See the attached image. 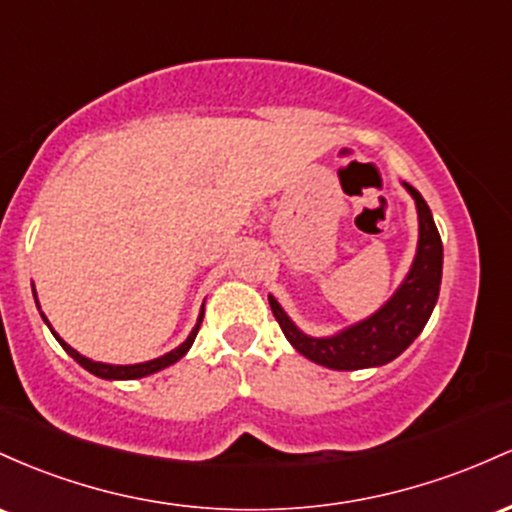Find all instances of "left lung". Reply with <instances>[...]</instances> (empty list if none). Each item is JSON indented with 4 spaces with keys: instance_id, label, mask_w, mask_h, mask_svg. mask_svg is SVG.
I'll use <instances>...</instances> for the list:
<instances>
[{
    "instance_id": "8db88e82",
    "label": "left lung",
    "mask_w": 512,
    "mask_h": 512,
    "mask_svg": "<svg viewBox=\"0 0 512 512\" xmlns=\"http://www.w3.org/2000/svg\"><path fill=\"white\" fill-rule=\"evenodd\" d=\"M401 186L409 191L418 212L416 256L394 295L375 314L331 336H309L287 317L280 302L268 295L273 317L278 319L290 346L312 363L329 370H365V367L387 365L399 358L428 324L440 295L442 241L423 195L409 183L401 181Z\"/></svg>"
}]
</instances>
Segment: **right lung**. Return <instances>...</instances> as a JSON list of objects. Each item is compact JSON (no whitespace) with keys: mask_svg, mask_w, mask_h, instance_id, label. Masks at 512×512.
<instances>
[{"mask_svg":"<svg viewBox=\"0 0 512 512\" xmlns=\"http://www.w3.org/2000/svg\"><path fill=\"white\" fill-rule=\"evenodd\" d=\"M33 297H36V304H38L36 287H33ZM38 309H40V304H38ZM203 314H205V302H203V307H200L198 321H195L193 331L188 333V338H186V341L181 343V346H176L174 350H169V353L159 355V358H154V360H147V363H135V365H111V363H99V360H91V358H86V355L79 353V350H74V348L70 346V343H65V341H62L60 336H57L55 329H53V326H50V321H48V317H45L43 312H40V317H43L45 324H48V329L53 331L55 341L60 343V346L67 350V355H72V358L77 360V363L82 365L84 370H89L91 375L101 377V380H140V377H149V375H154V372L164 370V367H169V365L179 363V360L183 358V355H186L188 350H191L193 341H195V336H198V329H200V324H203Z\"/></svg>","mask_w":512,"mask_h":512,"instance_id":"1","label":"right lung"}]
</instances>
